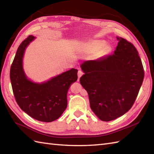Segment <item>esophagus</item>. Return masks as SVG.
<instances>
[{
  "label": "esophagus",
  "instance_id": "esophagus-1",
  "mask_svg": "<svg viewBox=\"0 0 154 154\" xmlns=\"http://www.w3.org/2000/svg\"><path fill=\"white\" fill-rule=\"evenodd\" d=\"M83 72L82 71H79L78 72V81H79V79H80V78L83 75Z\"/></svg>",
  "mask_w": 154,
  "mask_h": 154
}]
</instances>
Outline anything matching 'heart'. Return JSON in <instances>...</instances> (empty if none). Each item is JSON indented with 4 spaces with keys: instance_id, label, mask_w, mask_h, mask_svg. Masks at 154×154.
<instances>
[{
    "instance_id": "obj_1",
    "label": "heart",
    "mask_w": 154,
    "mask_h": 154,
    "mask_svg": "<svg viewBox=\"0 0 154 154\" xmlns=\"http://www.w3.org/2000/svg\"><path fill=\"white\" fill-rule=\"evenodd\" d=\"M106 45V42L103 40H94L83 44L82 49L87 53H93L100 51L99 54H103Z\"/></svg>"
}]
</instances>
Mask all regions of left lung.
I'll return each instance as SVG.
<instances>
[{"label":"left lung","instance_id":"8db88e82","mask_svg":"<svg viewBox=\"0 0 154 154\" xmlns=\"http://www.w3.org/2000/svg\"><path fill=\"white\" fill-rule=\"evenodd\" d=\"M112 55L83 62L80 82L87 91L91 109L100 120L110 122L131 109L142 85L144 71L133 44L117 36Z\"/></svg>","mask_w":154,"mask_h":154}]
</instances>
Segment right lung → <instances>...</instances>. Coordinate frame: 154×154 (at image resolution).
Segmentation results:
<instances>
[{
    "mask_svg": "<svg viewBox=\"0 0 154 154\" xmlns=\"http://www.w3.org/2000/svg\"><path fill=\"white\" fill-rule=\"evenodd\" d=\"M36 37L29 35L18 47L10 69V80L14 96L20 108L31 118L42 122L59 118L67 106V92L78 79L74 68L37 83L27 78L23 68L26 48Z\"/></svg>",
    "mask_w": 154,
    "mask_h": 154,
    "instance_id": "obj_1",
    "label": "right lung"
}]
</instances>
